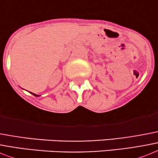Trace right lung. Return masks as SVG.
<instances>
[{"label":"right lung","mask_w":158,"mask_h":158,"mask_svg":"<svg viewBox=\"0 0 158 158\" xmlns=\"http://www.w3.org/2000/svg\"><path fill=\"white\" fill-rule=\"evenodd\" d=\"M31 94H33L35 96V97H39V95H36V94H34V93H31Z\"/></svg>","instance_id":"add662e5"}]
</instances>
